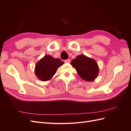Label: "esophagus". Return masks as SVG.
Listing matches in <instances>:
<instances>
[{"mask_svg": "<svg viewBox=\"0 0 131 131\" xmlns=\"http://www.w3.org/2000/svg\"><path fill=\"white\" fill-rule=\"evenodd\" d=\"M70 59H66V60H64L65 63H70Z\"/></svg>", "mask_w": 131, "mask_h": 131, "instance_id": "1", "label": "esophagus"}]
</instances>
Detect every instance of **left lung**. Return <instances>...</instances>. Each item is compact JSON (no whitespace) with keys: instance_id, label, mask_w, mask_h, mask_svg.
<instances>
[{"instance_id":"8db88e82","label":"left lung","mask_w":131,"mask_h":131,"mask_svg":"<svg viewBox=\"0 0 131 131\" xmlns=\"http://www.w3.org/2000/svg\"><path fill=\"white\" fill-rule=\"evenodd\" d=\"M70 64L76 69L78 74L86 81H93L99 74V67L94 59L84 54L78 56Z\"/></svg>"}]
</instances>
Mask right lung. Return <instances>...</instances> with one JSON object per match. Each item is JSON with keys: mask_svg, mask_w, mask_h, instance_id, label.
<instances>
[{"mask_svg": "<svg viewBox=\"0 0 131 131\" xmlns=\"http://www.w3.org/2000/svg\"><path fill=\"white\" fill-rule=\"evenodd\" d=\"M64 64L59 58L45 55L39 61L35 67L34 72L38 78L42 81H49L56 74L57 69Z\"/></svg>", "mask_w": 131, "mask_h": 131, "instance_id": "add662e5", "label": "right lung"}]
</instances>
